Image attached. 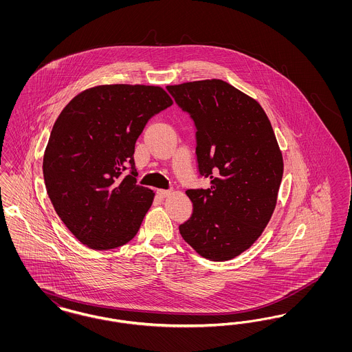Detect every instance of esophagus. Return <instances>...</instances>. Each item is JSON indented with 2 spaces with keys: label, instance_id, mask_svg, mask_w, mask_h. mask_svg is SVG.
Instances as JSON below:
<instances>
[{
  "label": "esophagus",
  "instance_id": "obj_1",
  "mask_svg": "<svg viewBox=\"0 0 352 352\" xmlns=\"http://www.w3.org/2000/svg\"><path fill=\"white\" fill-rule=\"evenodd\" d=\"M157 195L160 198H166V197L170 195V191L168 190H157Z\"/></svg>",
  "mask_w": 352,
  "mask_h": 352
}]
</instances>
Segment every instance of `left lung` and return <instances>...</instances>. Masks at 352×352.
Masks as SVG:
<instances>
[{
	"mask_svg": "<svg viewBox=\"0 0 352 352\" xmlns=\"http://www.w3.org/2000/svg\"><path fill=\"white\" fill-rule=\"evenodd\" d=\"M197 128L199 175L208 188L186 191L192 215L179 226L201 257L227 261L263 234L277 203L284 161L261 105L219 80L168 85Z\"/></svg>",
	"mask_w": 352,
	"mask_h": 352,
	"instance_id": "obj_1",
	"label": "left lung"
}]
</instances>
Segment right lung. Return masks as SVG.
I'll list each match as a JSON object with an SVG mask.
<instances>
[{"label":"right lung","instance_id":"add662e5","mask_svg":"<svg viewBox=\"0 0 352 352\" xmlns=\"http://www.w3.org/2000/svg\"><path fill=\"white\" fill-rule=\"evenodd\" d=\"M173 104L154 85L85 89L56 118L43 155L51 203L74 234L105 251L133 239L154 192L137 184L134 145L146 122Z\"/></svg>","mask_w":352,"mask_h":352}]
</instances>
